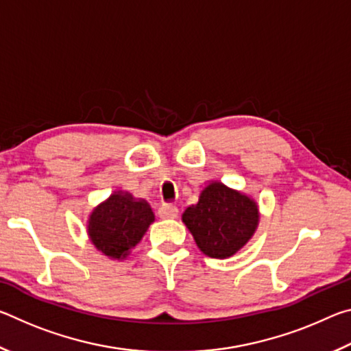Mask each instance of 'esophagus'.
Wrapping results in <instances>:
<instances>
[{"mask_svg": "<svg viewBox=\"0 0 351 351\" xmlns=\"http://www.w3.org/2000/svg\"><path fill=\"white\" fill-rule=\"evenodd\" d=\"M159 217L164 219H173L178 217V207L173 204H162L159 207Z\"/></svg>", "mask_w": 351, "mask_h": 351, "instance_id": "esophagus-1", "label": "esophagus"}]
</instances>
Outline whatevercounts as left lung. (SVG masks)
Returning <instances> with one entry per match:
<instances>
[{"instance_id":"8db88e82","label":"left lung","mask_w":351,"mask_h":351,"mask_svg":"<svg viewBox=\"0 0 351 351\" xmlns=\"http://www.w3.org/2000/svg\"><path fill=\"white\" fill-rule=\"evenodd\" d=\"M258 206L247 195L212 181L197 204L182 213V223L199 251L212 258H228L252 239L258 226Z\"/></svg>"}]
</instances>
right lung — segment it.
<instances>
[{
	"label": "right lung",
	"mask_w": 351,
	"mask_h": 351,
	"mask_svg": "<svg viewBox=\"0 0 351 351\" xmlns=\"http://www.w3.org/2000/svg\"><path fill=\"white\" fill-rule=\"evenodd\" d=\"M153 221L154 213L145 199L119 190L91 212L88 235L97 251L112 260H123Z\"/></svg>",
	"instance_id": "add662e5"
}]
</instances>
